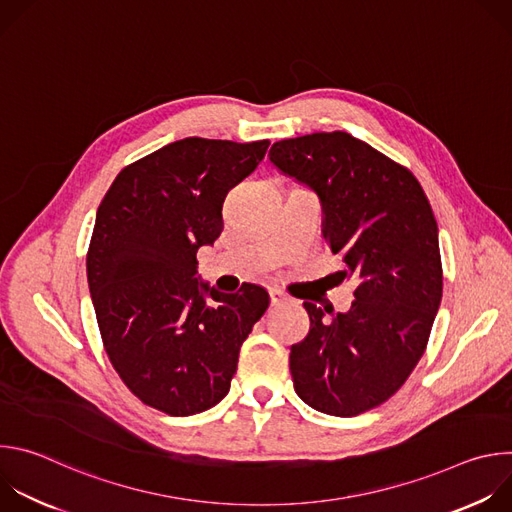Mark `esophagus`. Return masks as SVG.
Masks as SVG:
<instances>
[{
    "label": "esophagus",
    "instance_id": "34e87169",
    "mask_svg": "<svg viewBox=\"0 0 512 512\" xmlns=\"http://www.w3.org/2000/svg\"><path fill=\"white\" fill-rule=\"evenodd\" d=\"M269 296H271V306H285V304H294V298L285 296L283 291H279V289H271V291H269Z\"/></svg>",
    "mask_w": 512,
    "mask_h": 512
}]
</instances>
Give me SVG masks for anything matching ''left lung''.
<instances>
[{
  "mask_svg": "<svg viewBox=\"0 0 512 512\" xmlns=\"http://www.w3.org/2000/svg\"><path fill=\"white\" fill-rule=\"evenodd\" d=\"M273 166L312 188L322 235L354 277L344 314L304 302L308 336L291 346L294 389L316 411L354 417L393 397L419 362L442 302L437 223L417 178L346 131L281 139Z\"/></svg>",
  "mask_w": 512,
  "mask_h": 512,
  "instance_id": "left-lung-1",
  "label": "left lung"
}]
</instances>
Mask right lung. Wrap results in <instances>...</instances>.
<instances>
[{
  "label": "right lung",
  "instance_id": "add662e5",
  "mask_svg": "<svg viewBox=\"0 0 512 512\" xmlns=\"http://www.w3.org/2000/svg\"><path fill=\"white\" fill-rule=\"evenodd\" d=\"M267 148L174 141L125 166L99 204L87 277L103 346L127 389L168 415L227 397L241 344L269 306L261 285L221 294L196 277V251L223 231L227 192Z\"/></svg>",
  "mask_w": 512,
  "mask_h": 512
}]
</instances>
